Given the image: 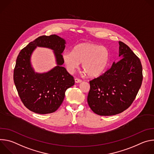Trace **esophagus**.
Masks as SVG:
<instances>
[{
	"instance_id": "obj_1",
	"label": "esophagus",
	"mask_w": 154,
	"mask_h": 154,
	"mask_svg": "<svg viewBox=\"0 0 154 154\" xmlns=\"http://www.w3.org/2000/svg\"><path fill=\"white\" fill-rule=\"evenodd\" d=\"M82 82V80H80V79H77V78H75V82L76 83H81Z\"/></svg>"
}]
</instances>
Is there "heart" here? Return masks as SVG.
Returning <instances> with one entry per match:
<instances>
[{
    "label": "heart",
    "mask_w": 154,
    "mask_h": 154,
    "mask_svg": "<svg viewBox=\"0 0 154 154\" xmlns=\"http://www.w3.org/2000/svg\"><path fill=\"white\" fill-rule=\"evenodd\" d=\"M68 71L72 73L82 63L83 69L91 78L100 76L109 60L108 48L94 43L83 42L74 47L73 51H65L62 55Z\"/></svg>",
    "instance_id": "heart-1"
}]
</instances>
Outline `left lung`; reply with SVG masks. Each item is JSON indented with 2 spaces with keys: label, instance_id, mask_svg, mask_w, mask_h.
Returning a JSON list of instances; mask_svg holds the SVG:
<instances>
[{
  "label": "left lung",
  "instance_id": "1",
  "mask_svg": "<svg viewBox=\"0 0 154 154\" xmlns=\"http://www.w3.org/2000/svg\"><path fill=\"white\" fill-rule=\"evenodd\" d=\"M120 60L99 77L90 81L87 101L92 111L100 116H112L127 109L135 100L143 81L139 58L119 41Z\"/></svg>",
  "mask_w": 154,
  "mask_h": 154
}]
</instances>
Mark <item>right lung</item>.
<instances>
[{
	"mask_svg": "<svg viewBox=\"0 0 154 154\" xmlns=\"http://www.w3.org/2000/svg\"><path fill=\"white\" fill-rule=\"evenodd\" d=\"M65 45L66 41L56 35L41 36L22 49L17 57L14 82L21 101L34 113L55 112L64 100L66 91L75 83L74 77L62 66ZM37 47L54 51L57 66L47 73H35L31 66V56Z\"/></svg>",
	"mask_w": 154,
	"mask_h": 154,
	"instance_id": "1",
	"label": "right lung"
}]
</instances>
